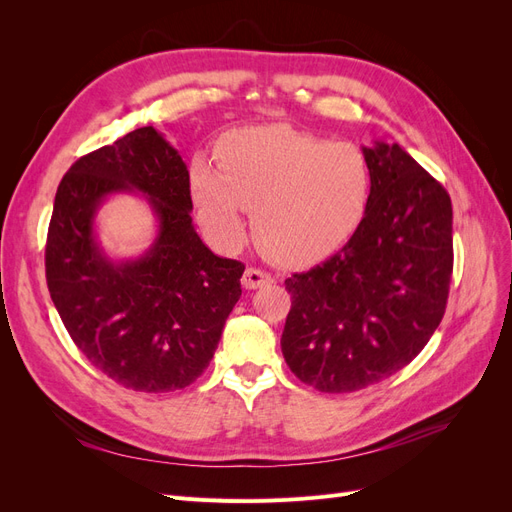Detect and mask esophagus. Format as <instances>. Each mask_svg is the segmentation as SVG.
Listing matches in <instances>:
<instances>
[{
  "label": "esophagus",
  "mask_w": 512,
  "mask_h": 512,
  "mask_svg": "<svg viewBox=\"0 0 512 512\" xmlns=\"http://www.w3.org/2000/svg\"><path fill=\"white\" fill-rule=\"evenodd\" d=\"M241 282H243V286H245L247 290H256V288H262V286L271 284L273 277H271V273H267V271L250 267V269H245V273H243V277H241Z\"/></svg>",
  "instance_id": "34e87169"
}]
</instances>
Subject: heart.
<instances>
[{
	"label": "heart",
	"mask_w": 512,
	"mask_h": 512,
	"mask_svg": "<svg viewBox=\"0 0 512 512\" xmlns=\"http://www.w3.org/2000/svg\"><path fill=\"white\" fill-rule=\"evenodd\" d=\"M190 194L198 222L222 250H239L250 232L290 265L333 252L361 224L371 194L365 153L290 126L228 132L218 162L196 156Z\"/></svg>",
	"instance_id": "heart-1"
}]
</instances>
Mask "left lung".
<instances>
[{"label": "left lung", "instance_id": "left-lung-1", "mask_svg": "<svg viewBox=\"0 0 512 512\" xmlns=\"http://www.w3.org/2000/svg\"><path fill=\"white\" fill-rule=\"evenodd\" d=\"M371 194L350 241L286 280L290 371L352 393L404 369L442 322L453 273L451 196L397 143L363 147Z\"/></svg>", "mask_w": 512, "mask_h": 512}]
</instances>
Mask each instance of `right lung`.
<instances>
[{
  "label": "right lung",
  "mask_w": 512,
  "mask_h": 512,
  "mask_svg": "<svg viewBox=\"0 0 512 512\" xmlns=\"http://www.w3.org/2000/svg\"><path fill=\"white\" fill-rule=\"evenodd\" d=\"M130 191L148 198L159 235L145 255L115 261L95 215L108 195ZM190 211L188 166L153 126L79 158L57 188L44 254L51 299L91 365L126 389L190 386L241 297L245 265L215 256Z\"/></svg>",
  "instance_id": "1"
}]
</instances>
